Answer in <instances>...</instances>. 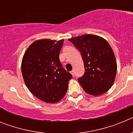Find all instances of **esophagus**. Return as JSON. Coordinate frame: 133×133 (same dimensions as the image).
<instances>
[{
    "label": "esophagus",
    "instance_id": "obj_1",
    "mask_svg": "<svg viewBox=\"0 0 133 133\" xmlns=\"http://www.w3.org/2000/svg\"><path fill=\"white\" fill-rule=\"evenodd\" d=\"M70 74L72 75V76H75V71H74V70H72V71H70Z\"/></svg>",
    "mask_w": 133,
    "mask_h": 133
}]
</instances>
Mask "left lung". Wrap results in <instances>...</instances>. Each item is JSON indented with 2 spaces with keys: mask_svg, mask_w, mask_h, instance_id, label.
<instances>
[{
  "mask_svg": "<svg viewBox=\"0 0 133 133\" xmlns=\"http://www.w3.org/2000/svg\"><path fill=\"white\" fill-rule=\"evenodd\" d=\"M81 52L84 74L78 81L87 93L98 96L111 88L117 74L115 54L107 41L97 35H84L69 39Z\"/></svg>",
  "mask_w": 133,
  "mask_h": 133,
  "instance_id": "left-lung-1",
  "label": "left lung"
}]
</instances>
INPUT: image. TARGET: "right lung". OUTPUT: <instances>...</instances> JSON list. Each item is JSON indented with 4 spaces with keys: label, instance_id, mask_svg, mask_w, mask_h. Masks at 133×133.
<instances>
[{
    "label": "right lung",
    "instance_id": "add662e5",
    "mask_svg": "<svg viewBox=\"0 0 133 133\" xmlns=\"http://www.w3.org/2000/svg\"><path fill=\"white\" fill-rule=\"evenodd\" d=\"M64 40H37L24 52L21 70L27 88L39 99L55 103L64 97L72 75L61 64L59 54Z\"/></svg>",
    "mask_w": 133,
    "mask_h": 133
}]
</instances>
